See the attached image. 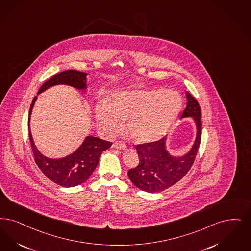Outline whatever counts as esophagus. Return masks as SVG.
<instances>
[{
	"mask_svg": "<svg viewBox=\"0 0 251 251\" xmlns=\"http://www.w3.org/2000/svg\"><path fill=\"white\" fill-rule=\"evenodd\" d=\"M113 148L115 149H119V150H125L126 149V144L124 142H115L113 144Z\"/></svg>",
	"mask_w": 251,
	"mask_h": 251,
	"instance_id": "obj_1",
	"label": "esophagus"
}]
</instances>
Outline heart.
<instances>
[{
    "mask_svg": "<svg viewBox=\"0 0 251 251\" xmlns=\"http://www.w3.org/2000/svg\"><path fill=\"white\" fill-rule=\"evenodd\" d=\"M183 100L175 90L163 89L118 91L104 105H97L94 118L101 130L113 133L128 121L127 130L136 144L158 140L170 130L182 109Z\"/></svg>",
    "mask_w": 251,
    "mask_h": 251,
    "instance_id": "obj_1",
    "label": "heart"
}]
</instances>
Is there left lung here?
I'll list each match as a JSON object with an SVG mask.
<instances>
[{"mask_svg": "<svg viewBox=\"0 0 251 251\" xmlns=\"http://www.w3.org/2000/svg\"><path fill=\"white\" fill-rule=\"evenodd\" d=\"M187 107L181 119L191 117L196 124V138L191 151L183 156H172L166 150V137L135 146L139 163L128 171L130 181L142 191L156 193L164 191L182 179L196 158L201 136V107L196 99L187 91Z\"/></svg>", "mask_w": 251, "mask_h": 251, "instance_id": "obj_1", "label": "left lung"}]
</instances>
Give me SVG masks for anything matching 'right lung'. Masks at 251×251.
<instances>
[{"label": "right lung", "mask_w": 251, "mask_h": 251, "mask_svg": "<svg viewBox=\"0 0 251 251\" xmlns=\"http://www.w3.org/2000/svg\"><path fill=\"white\" fill-rule=\"evenodd\" d=\"M87 73L75 70H66L53 75L45 82L38 90V94L56 85H68L77 90L87 89ZM37 96L34 97L30 104V114ZM29 125V137L33 152L34 161L44 175L54 183L61 187H75L84 183L90 176L98 165L102 151L112 146V142L102 140L94 136H87L80 147L70 155L60 159H50L44 156L34 145Z\"/></svg>", "instance_id": "1"}]
</instances>
